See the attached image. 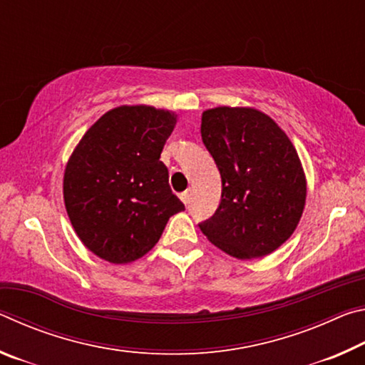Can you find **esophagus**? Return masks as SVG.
I'll list each match as a JSON object with an SVG mask.
<instances>
[{
  "label": "esophagus",
  "instance_id": "esophagus-1",
  "mask_svg": "<svg viewBox=\"0 0 365 365\" xmlns=\"http://www.w3.org/2000/svg\"><path fill=\"white\" fill-rule=\"evenodd\" d=\"M180 200L183 201V205H188V202H190V190L180 193Z\"/></svg>",
  "mask_w": 365,
  "mask_h": 365
}]
</instances>
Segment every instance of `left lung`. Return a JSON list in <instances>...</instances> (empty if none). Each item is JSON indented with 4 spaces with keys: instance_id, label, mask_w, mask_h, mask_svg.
<instances>
[{
    "instance_id": "8db88e82",
    "label": "left lung",
    "mask_w": 365,
    "mask_h": 365,
    "mask_svg": "<svg viewBox=\"0 0 365 365\" xmlns=\"http://www.w3.org/2000/svg\"><path fill=\"white\" fill-rule=\"evenodd\" d=\"M201 137L222 178L220 205L201 232L237 259L274 252L292 237L306 205V175L293 143L255 108L206 109Z\"/></svg>"
}]
</instances>
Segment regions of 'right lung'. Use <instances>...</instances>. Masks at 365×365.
<instances>
[{"mask_svg": "<svg viewBox=\"0 0 365 365\" xmlns=\"http://www.w3.org/2000/svg\"><path fill=\"white\" fill-rule=\"evenodd\" d=\"M177 123L172 110L119 106L78 141L64 170V205L86 248L113 264L143 257L185 209L159 160Z\"/></svg>", "mask_w": 365, "mask_h": 365, "instance_id": "right-lung-1", "label": "right lung"}]
</instances>
